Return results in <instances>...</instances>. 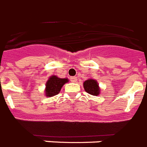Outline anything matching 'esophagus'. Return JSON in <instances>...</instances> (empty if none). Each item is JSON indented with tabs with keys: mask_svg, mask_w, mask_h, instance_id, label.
<instances>
[{
	"mask_svg": "<svg viewBox=\"0 0 147 147\" xmlns=\"http://www.w3.org/2000/svg\"><path fill=\"white\" fill-rule=\"evenodd\" d=\"M77 80V77H70V81L72 82V83H76Z\"/></svg>",
	"mask_w": 147,
	"mask_h": 147,
	"instance_id": "34e87169",
	"label": "esophagus"
}]
</instances>
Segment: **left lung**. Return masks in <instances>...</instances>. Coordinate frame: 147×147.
Returning a JSON list of instances; mask_svg holds the SVG:
<instances>
[{
    "instance_id": "1",
    "label": "left lung",
    "mask_w": 147,
    "mask_h": 147,
    "mask_svg": "<svg viewBox=\"0 0 147 147\" xmlns=\"http://www.w3.org/2000/svg\"><path fill=\"white\" fill-rule=\"evenodd\" d=\"M83 87L86 92L88 93L93 95V96H98L99 94V87H98V83L95 80H88L83 83Z\"/></svg>"
}]
</instances>
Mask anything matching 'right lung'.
I'll return each instance as SVG.
<instances>
[{
    "label": "right lung",
    "instance_id": "right-lung-1",
    "mask_svg": "<svg viewBox=\"0 0 147 147\" xmlns=\"http://www.w3.org/2000/svg\"><path fill=\"white\" fill-rule=\"evenodd\" d=\"M68 82V79L58 78L56 76H52L47 81L45 94L47 97H52L59 93L61 89L64 86V83Z\"/></svg>",
    "mask_w": 147,
    "mask_h": 147
}]
</instances>
